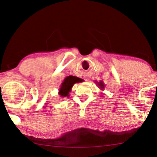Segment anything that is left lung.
I'll return each instance as SVG.
<instances>
[{"instance_id":"1","label":"left lung","mask_w":157,"mask_h":157,"mask_svg":"<svg viewBox=\"0 0 157 157\" xmlns=\"http://www.w3.org/2000/svg\"><path fill=\"white\" fill-rule=\"evenodd\" d=\"M99 86H101V88H104L103 83H102V82H100V83H99Z\"/></svg>"}]
</instances>
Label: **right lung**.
Listing matches in <instances>:
<instances>
[{
	"mask_svg": "<svg viewBox=\"0 0 157 157\" xmlns=\"http://www.w3.org/2000/svg\"><path fill=\"white\" fill-rule=\"evenodd\" d=\"M81 80H82V79L78 78L77 77L69 76L66 77L60 88L59 94L61 97H67L69 92L71 90V87L74 86V84L76 83V82H81Z\"/></svg>",
	"mask_w": 157,
	"mask_h": 157,
	"instance_id": "right-lung-1",
	"label": "right lung"
}]
</instances>
